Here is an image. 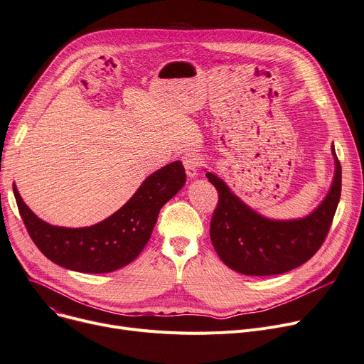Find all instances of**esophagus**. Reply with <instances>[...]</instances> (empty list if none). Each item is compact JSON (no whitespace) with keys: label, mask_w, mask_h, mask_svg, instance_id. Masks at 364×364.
<instances>
[{"label":"esophagus","mask_w":364,"mask_h":364,"mask_svg":"<svg viewBox=\"0 0 364 364\" xmlns=\"http://www.w3.org/2000/svg\"><path fill=\"white\" fill-rule=\"evenodd\" d=\"M200 164H202V159H200L198 153L188 151V153H184V155H183V165H184L187 176L190 178H195L198 176V168L200 166Z\"/></svg>","instance_id":"34e87169"}]
</instances>
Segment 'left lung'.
Segmentation results:
<instances>
[{
	"label": "left lung",
	"mask_w": 364,
	"mask_h": 364,
	"mask_svg": "<svg viewBox=\"0 0 364 364\" xmlns=\"http://www.w3.org/2000/svg\"><path fill=\"white\" fill-rule=\"evenodd\" d=\"M335 158V176L329 193L314 211L298 220H270L240 200L213 172H206L218 192L211 220L213 245L221 261L245 276H274L307 262L328 236L341 198V164Z\"/></svg>",
	"instance_id": "left-lung-1"
}]
</instances>
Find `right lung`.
<instances>
[{
  "instance_id": "right-lung-1",
  "label": "right lung",
  "mask_w": 364,
  "mask_h": 364,
  "mask_svg": "<svg viewBox=\"0 0 364 364\" xmlns=\"http://www.w3.org/2000/svg\"><path fill=\"white\" fill-rule=\"evenodd\" d=\"M186 183L181 161L150 174L132 198L99 224L82 228L51 225L38 218L13 184L18 213L33 243L54 264L80 273H110L132 262L149 242L161 208Z\"/></svg>"
}]
</instances>
